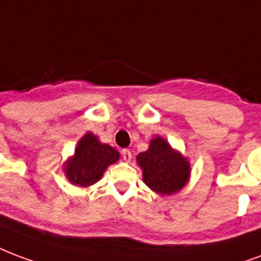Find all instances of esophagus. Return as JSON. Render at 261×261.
Listing matches in <instances>:
<instances>
[{"instance_id":"obj_1","label":"esophagus","mask_w":261,"mask_h":261,"mask_svg":"<svg viewBox=\"0 0 261 261\" xmlns=\"http://www.w3.org/2000/svg\"><path fill=\"white\" fill-rule=\"evenodd\" d=\"M121 156H123V159H124L125 162H130L133 153H131V150L123 149V150H121Z\"/></svg>"}]
</instances>
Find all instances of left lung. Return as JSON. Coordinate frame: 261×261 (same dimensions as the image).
<instances>
[{"mask_svg":"<svg viewBox=\"0 0 261 261\" xmlns=\"http://www.w3.org/2000/svg\"><path fill=\"white\" fill-rule=\"evenodd\" d=\"M137 162L142 170L144 182L156 194H175L190 179V162L159 136L150 140L148 150L141 152Z\"/></svg>","mask_w":261,"mask_h":261,"instance_id":"obj_1","label":"left lung"}]
</instances>
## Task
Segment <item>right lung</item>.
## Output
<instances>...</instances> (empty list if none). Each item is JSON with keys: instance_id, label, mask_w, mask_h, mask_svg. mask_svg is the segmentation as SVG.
Here are the masks:
<instances>
[{"instance_id": "right-lung-1", "label": "right lung", "mask_w": 261, "mask_h": 261, "mask_svg": "<svg viewBox=\"0 0 261 261\" xmlns=\"http://www.w3.org/2000/svg\"><path fill=\"white\" fill-rule=\"evenodd\" d=\"M119 158L120 153L115 148L99 142L92 133H87L79 141L74 155L65 163V174L73 185L86 188L99 181L105 170Z\"/></svg>"}]
</instances>
